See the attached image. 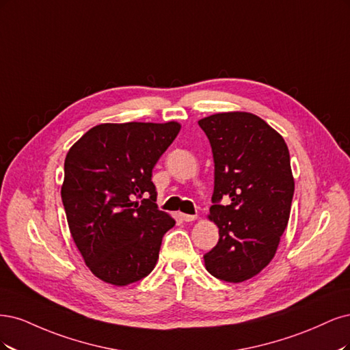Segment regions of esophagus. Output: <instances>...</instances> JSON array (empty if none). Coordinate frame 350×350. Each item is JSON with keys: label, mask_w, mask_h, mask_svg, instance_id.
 Wrapping results in <instances>:
<instances>
[{"label": "esophagus", "mask_w": 350, "mask_h": 350, "mask_svg": "<svg viewBox=\"0 0 350 350\" xmlns=\"http://www.w3.org/2000/svg\"><path fill=\"white\" fill-rule=\"evenodd\" d=\"M182 218L186 222H191V221H195L198 217L196 215H187V213H182Z\"/></svg>", "instance_id": "1"}]
</instances>
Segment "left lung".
I'll return each mask as SVG.
<instances>
[{
  "label": "left lung",
  "mask_w": 350,
  "mask_h": 350,
  "mask_svg": "<svg viewBox=\"0 0 350 350\" xmlns=\"http://www.w3.org/2000/svg\"><path fill=\"white\" fill-rule=\"evenodd\" d=\"M215 163L209 221L219 240L204 256L208 272L240 284L272 262L291 213L295 182L282 135L253 113L224 111L200 119ZM222 196L230 206L219 205Z\"/></svg>",
  "instance_id": "8db88e82"
}]
</instances>
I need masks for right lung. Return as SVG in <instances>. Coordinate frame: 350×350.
Segmentation results:
<instances>
[{
    "label": "right lung",
    "mask_w": 350,
    "mask_h": 350,
    "mask_svg": "<svg viewBox=\"0 0 350 350\" xmlns=\"http://www.w3.org/2000/svg\"><path fill=\"white\" fill-rule=\"evenodd\" d=\"M180 128L174 120L101 123L66 152V221L84 263L106 284L138 282L159 260L163 235L176 221L157 209L152 168Z\"/></svg>",
    "instance_id": "add662e5"
}]
</instances>
